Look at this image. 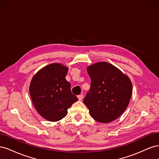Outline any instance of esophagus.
<instances>
[{
  "label": "esophagus",
  "instance_id": "esophagus-1",
  "mask_svg": "<svg viewBox=\"0 0 159 159\" xmlns=\"http://www.w3.org/2000/svg\"><path fill=\"white\" fill-rule=\"evenodd\" d=\"M83 98H84V95H83V94H80V95H78V99H79L80 101L82 100Z\"/></svg>",
  "mask_w": 159,
  "mask_h": 159
}]
</instances>
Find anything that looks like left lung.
Segmentation results:
<instances>
[{"label":"left lung","mask_w":159,"mask_h":159,"mask_svg":"<svg viewBox=\"0 0 159 159\" xmlns=\"http://www.w3.org/2000/svg\"><path fill=\"white\" fill-rule=\"evenodd\" d=\"M89 91L84 99L91 116L100 123H110L127 107L133 93L131 80L111 64L97 62L88 66Z\"/></svg>","instance_id":"left-lung-1"}]
</instances>
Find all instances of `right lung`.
<instances>
[{"label": "right lung", "mask_w": 159, "mask_h": 159, "mask_svg": "<svg viewBox=\"0 0 159 159\" xmlns=\"http://www.w3.org/2000/svg\"><path fill=\"white\" fill-rule=\"evenodd\" d=\"M68 68L53 63L44 66L33 76L30 84V98L37 112L49 121H58L78 99L71 93L66 80Z\"/></svg>", "instance_id": "right-lung-1"}]
</instances>
